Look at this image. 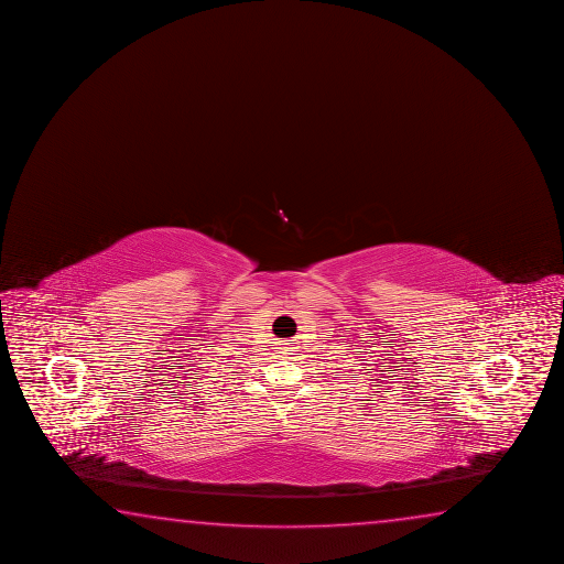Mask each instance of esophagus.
Masks as SVG:
<instances>
[{
	"label": "esophagus",
	"mask_w": 564,
	"mask_h": 564,
	"mask_svg": "<svg viewBox=\"0 0 564 564\" xmlns=\"http://www.w3.org/2000/svg\"><path fill=\"white\" fill-rule=\"evenodd\" d=\"M289 349H291V347H285V349H283V352L289 351Z\"/></svg>",
	"instance_id": "obj_1"
}]
</instances>
